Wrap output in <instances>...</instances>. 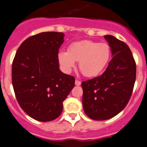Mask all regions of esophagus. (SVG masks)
<instances>
[{
	"label": "esophagus",
	"mask_w": 147,
	"mask_h": 147,
	"mask_svg": "<svg viewBox=\"0 0 147 147\" xmlns=\"http://www.w3.org/2000/svg\"><path fill=\"white\" fill-rule=\"evenodd\" d=\"M75 83H76V86H80V85H81V82L80 81H78V80L76 79V82H75Z\"/></svg>",
	"instance_id": "1"
}]
</instances>
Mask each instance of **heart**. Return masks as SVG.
<instances>
[{"label": "heart", "mask_w": 147, "mask_h": 147, "mask_svg": "<svg viewBox=\"0 0 147 147\" xmlns=\"http://www.w3.org/2000/svg\"><path fill=\"white\" fill-rule=\"evenodd\" d=\"M111 57L110 46L105 42L98 43L92 40L75 42L68 51L58 53V61L63 69L69 72L78 63L80 71L86 77H96L102 72Z\"/></svg>", "instance_id": "1"}]
</instances>
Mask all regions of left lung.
I'll return each instance as SVG.
<instances>
[{
	"label": "left lung",
	"instance_id": "1",
	"mask_svg": "<svg viewBox=\"0 0 147 147\" xmlns=\"http://www.w3.org/2000/svg\"><path fill=\"white\" fill-rule=\"evenodd\" d=\"M104 37L113 57L102 76L81 84L84 111L95 120L111 119L122 111L130 99L136 79V63L129 47L111 35Z\"/></svg>",
	"mask_w": 147,
	"mask_h": 147
}]
</instances>
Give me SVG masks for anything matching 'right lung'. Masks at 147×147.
Segmentation results:
<instances>
[{
	"label": "right lung",
	"mask_w": 147,
	"mask_h": 147,
	"mask_svg": "<svg viewBox=\"0 0 147 147\" xmlns=\"http://www.w3.org/2000/svg\"><path fill=\"white\" fill-rule=\"evenodd\" d=\"M59 32H42L25 39L12 66L15 95L33 119L49 122L63 111V102L75 86V78L59 69L58 51L64 41Z\"/></svg>",
	"instance_id": "add662e5"
}]
</instances>
